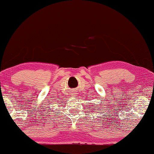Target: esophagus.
<instances>
[{"label": "esophagus", "instance_id": "34e87169", "mask_svg": "<svg viewBox=\"0 0 154 154\" xmlns=\"http://www.w3.org/2000/svg\"><path fill=\"white\" fill-rule=\"evenodd\" d=\"M75 93H72V94L71 95H72V96H75Z\"/></svg>", "mask_w": 154, "mask_h": 154}]
</instances>
